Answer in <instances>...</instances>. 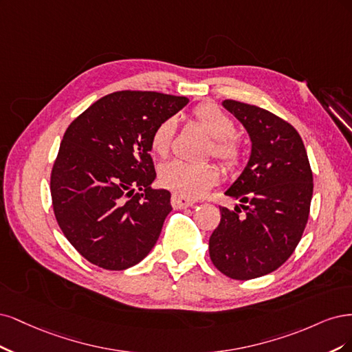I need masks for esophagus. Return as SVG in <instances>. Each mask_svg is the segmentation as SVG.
Instances as JSON below:
<instances>
[{"label": "esophagus", "instance_id": "obj_1", "mask_svg": "<svg viewBox=\"0 0 352 352\" xmlns=\"http://www.w3.org/2000/svg\"><path fill=\"white\" fill-rule=\"evenodd\" d=\"M196 203V200H192L187 196L179 195V192H174L173 197H171V205L174 209H184L188 206H192Z\"/></svg>", "mask_w": 352, "mask_h": 352}]
</instances>
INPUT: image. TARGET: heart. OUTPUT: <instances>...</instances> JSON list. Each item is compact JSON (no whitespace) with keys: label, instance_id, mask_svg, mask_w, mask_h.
Segmentation results:
<instances>
[{"label":"heart","instance_id":"heart-1","mask_svg":"<svg viewBox=\"0 0 352 352\" xmlns=\"http://www.w3.org/2000/svg\"><path fill=\"white\" fill-rule=\"evenodd\" d=\"M192 117L205 129L210 138L212 155L225 166H234L240 157V151L235 142L236 127L232 118L213 104L199 105L192 111ZM177 130L174 117L164 118L156 124L151 134V149L157 156H166L173 146ZM219 173L212 164H191L184 161H171L162 165L160 171L161 184L187 197H197L217 183Z\"/></svg>","mask_w":352,"mask_h":352}]
</instances>
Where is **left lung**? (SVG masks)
I'll use <instances>...</instances> for the list:
<instances>
[{
	"instance_id": "left-lung-1",
	"label": "left lung",
	"mask_w": 352,
	"mask_h": 352,
	"mask_svg": "<svg viewBox=\"0 0 352 352\" xmlns=\"http://www.w3.org/2000/svg\"><path fill=\"white\" fill-rule=\"evenodd\" d=\"M225 109L252 140L244 171L225 191L241 205L221 209L209 238L212 263L223 275L248 280L276 270L298 245L309 221L313 173L298 131L256 105L225 99Z\"/></svg>"
}]
</instances>
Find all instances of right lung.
<instances>
[{
	"label": "right lung",
	"instance_id": "right-lung-1",
	"mask_svg": "<svg viewBox=\"0 0 352 352\" xmlns=\"http://www.w3.org/2000/svg\"><path fill=\"white\" fill-rule=\"evenodd\" d=\"M186 96L121 90L96 100L65 130L51 173L56 222L90 263L129 269L149 254L173 210L156 178L151 134Z\"/></svg>",
	"mask_w": 352,
	"mask_h": 352
}]
</instances>
